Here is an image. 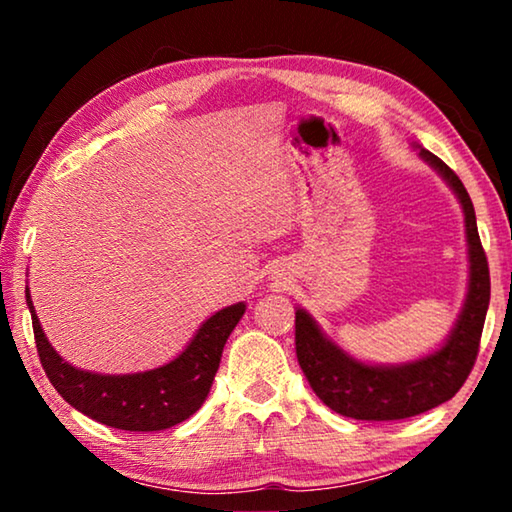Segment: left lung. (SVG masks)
<instances>
[{
	"label": "left lung",
	"instance_id": "obj_1",
	"mask_svg": "<svg viewBox=\"0 0 512 512\" xmlns=\"http://www.w3.org/2000/svg\"><path fill=\"white\" fill-rule=\"evenodd\" d=\"M420 158L445 180L461 203L467 241V293L452 332L438 350L395 366L366 363L345 352L320 329L307 309H296V354L309 386L329 409L354 420H404L443 404L458 393L476 361L490 305V271L470 194L447 164L431 151Z\"/></svg>",
	"mask_w": 512,
	"mask_h": 512
}]
</instances>
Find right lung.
<instances>
[{
	"mask_svg": "<svg viewBox=\"0 0 512 512\" xmlns=\"http://www.w3.org/2000/svg\"><path fill=\"white\" fill-rule=\"evenodd\" d=\"M40 363L67 404L106 427L162 431L194 415L210 393L223 345L244 316L246 302L223 307L196 329L185 350L160 368L128 375H101L72 366L54 350L33 307L27 287Z\"/></svg>",
	"mask_w": 512,
	"mask_h": 512,
	"instance_id": "obj_1",
	"label": "right lung"
}]
</instances>
